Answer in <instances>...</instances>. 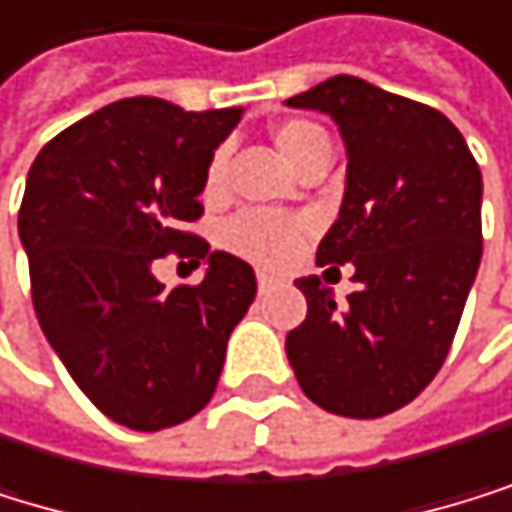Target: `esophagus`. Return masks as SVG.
Listing matches in <instances>:
<instances>
[{"mask_svg":"<svg viewBox=\"0 0 512 512\" xmlns=\"http://www.w3.org/2000/svg\"><path fill=\"white\" fill-rule=\"evenodd\" d=\"M273 282H276V279H273L270 273H258V292H261V295L270 292V289H273Z\"/></svg>","mask_w":512,"mask_h":512,"instance_id":"esophagus-1","label":"esophagus"}]
</instances>
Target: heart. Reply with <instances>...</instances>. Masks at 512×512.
<instances>
[{
    "mask_svg": "<svg viewBox=\"0 0 512 512\" xmlns=\"http://www.w3.org/2000/svg\"><path fill=\"white\" fill-rule=\"evenodd\" d=\"M273 142L282 161L292 170L304 158H311L317 149L329 145L326 133L317 124H307V120H286V124H279L273 130ZM223 180H226V155L217 152L205 170V195H220ZM220 239L226 248L236 251L239 258H248L264 267H279L298 254L304 242V223L295 217L270 214V211H242L223 226Z\"/></svg>",
    "mask_w": 512,
    "mask_h": 512,
    "instance_id": "heart-1",
    "label": "heart"
}]
</instances>
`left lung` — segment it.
Masks as SVG:
<instances>
[{"instance_id": "left-lung-1", "label": "left lung", "mask_w": 512, "mask_h": 512, "mask_svg": "<svg viewBox=\"0 0 512 512\" xmlns=\"http://www.w3.org/2000/svg\"><path fill=\"white\" fill-rule=\"evenodd\" d=\"M286 105L329 114L342 133L345 198L317 264H351L357 282L339 311L317 276L295 279L307 317L286 354L314 404L376 420L448 357L482 261V173L445 114L360 77H329Z\"/></svg>"}]
</instances>
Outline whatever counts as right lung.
<instances>
[{"label":"right lung","instance_id":"1","mask_svg":"<svg viewBox=\"0 0 512 512\" xmlns=\"http://www.w3.org/2000/svg\"><path fill=\"white\" fill-rule=\"evenodd\" d=\"M239 117L120 99L30 164L18 236L36 320L80 392L127 429H170L211 401L226 342L258 292L242 258L186 233ZM167 250L201 260L206 279L164 290L151 264Z\"/></svg>","mask_w":512,"mask_h":512}]
</instances>
